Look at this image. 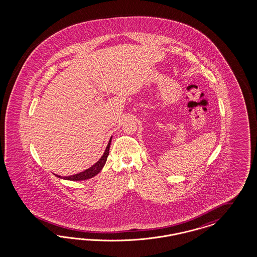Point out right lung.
<instances>
[{
    "mask_svg": "<svg viewBox=\"0 0 257 257\" xmlns=\"http://www.w3.org/2000/svg\"><path fill=\"white\" fill-rule=\"evenodd\" d=\"M111 140H112V137H111V139L109 140L108 145H107V147L105 149V152L103 153L101 159L97 163L94 164L92 167H90L89 169H87L86 171H82L80 173L71 175V176H64V177L60 176V175H56V176L58 178L70 180V181H82V180H87L89 179V178H92L95 175H97L101 171V169L103 168L104 164L106 162V159H107V156L109 155V148H110V144H111Z\"/></svg>",
    "mask_w": 257,
    "mask_h": 257,
    "instance_id": "1",
    "label": "right lung"
}]
</instances>
